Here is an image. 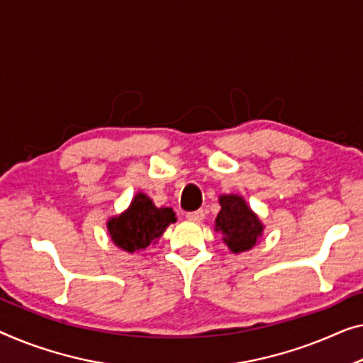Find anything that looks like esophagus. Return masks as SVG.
Wrapping results in <instances>:
<instances>
[{
    "label": "esophagus",
    "instance_id": "1",
    "mask_svg": "<svg viewBox=\"0 0 363 363\" xmlns=\"http://www.w3.org/2000/svg\"><path fill=\"white\" fill-rule=\"evenodd\" d=\"M203 216H205L203 210H196V212H189V213L186 215V218H187L189 221H202Z\"/></svg>",
    "mask_w": 363,
    "mask_h": 363
}]
</instances>
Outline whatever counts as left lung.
Masks as SVG:
<instances>
[{"instance_id":"obj_1","label":"left lung","mask_w":363,"mask_h":363,"mask_svg":"<svg viewBox=\"0 0 363 363\" xmlns=\"http://www.w3.org/2000/svg\"><path fill=\"white\" fill-rule=\"evenodd\" d=\"M221 210L216 215L215 230L225 235V242L233 252L251 250L262 235V225L245 200L238 196H221Z\"/></svg>"}]
</instances>
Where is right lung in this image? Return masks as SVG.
Masks as SVG:
<instances>
[{
    "instance_id": "obj_1",
    "label": "right lung",
    "mask_w": 363,
    "mask_h": 363,
    "mask_svg": "<svg viewBox=\"0 0 363 363\" xmlns=\"http://www.w3.org/2000/svg\"><path fill=\"white\" fill-rule=\"evenodd\" d=\"M176 221L171 208H158L145 196L138 194L125 213L107 223L112 241L127 252L145 250L151 241L164 233L167 225Z\"/></svg>"
}]
</instances>
